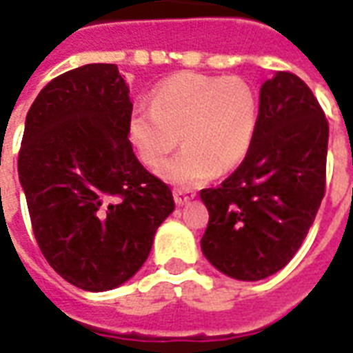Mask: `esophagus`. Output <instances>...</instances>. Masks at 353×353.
Returning <instances> with one entry per match:
<instances>
[{"label":"esophagus","instance_id":"obj_1","mask_svg":"<svg viewBox=\"0 0 353 353\" xmlns=\"http://www.w3.org/2000/svg\"><path fill=\"white\" fill-rule=\"evenodd\" d=\"M194 196H196V194H194L192 190H181V188H176V190H174V201H176V205H179V207L190 203L194 199Z\"/></svg>","mask_w":353,"mask_h":353}]
</instances>
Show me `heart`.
Returning <instances> with one entry per match:
<instances>
[{
  "label": "heart",
  "mask_w": 353,
  "mask_h": 353,
  "mask_svg": "<svg viewBox=\"0 0 353 353\" xmlns=\"http://www.w3.org/2000/svg\"><path fill=\"white\" fill-rule=\"evenodd\" d=\"M258 128V97L240 77L181 73L152 93L150 108L130 117V139L144 165L155 170L179 144L185 148L161 170L166 181L194 187L245 159Z\"/></svg>",
  "instance_id": "1"
}]
</instances>
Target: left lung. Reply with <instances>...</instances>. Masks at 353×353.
<instances>
[{
  "label": "left lung",
  "instance_id": "obj_1",
  "mask_svg": "<svg viewBox=\"0 0 353 353\" xmlns=\"http://www.w3.org/2000/svg\"><path fill=\"white\" fill-rule=\"evenodd\" d=\"M328 132L296 74L263 82L249 154L220 187L199 192L209 210L201 251L220 273L254 282L295 256L324 198Z\"/></svg>",
  "mask_w": 353,
  "mask_h": 353
}]
</instances>
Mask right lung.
<instances>
[{
  "instance_id": "1",
  "label": "right lung",
  "mask_w": 353,
  "mask_h": 353,
  "mask_svg": "<svg viewBox=\"0 0 353 353\" xmlns=\"http://www.w3.org/2000/svg\"><path fill=\"white\" fill-rule=\"evenodd\" d=\"M130 88L115 63H88L40 91L25 119L18 176L43 256L69 284L110 291L150 254L172 190L130 143Z\"/></svg>"
}]
</instances>
